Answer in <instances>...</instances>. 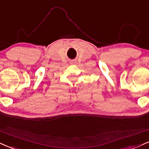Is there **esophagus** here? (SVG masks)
Returning a JSON list of instances; mask_svg holds the SVG:
<instances>
[{"instance_id":"1","label":"esophagus","mask_w":149,"mask_h":149,"mask_svg":"<svg viewBox=\"0 0 149 149\" xmlns=\"http://www.w3.org/2000/svg\"><path fill=\"white\" fill-rule=\"evenodd\" d=\"M70 63L72 64V65H76L77 61H72L70 62Z\"/></svg>"}]
</instances>
